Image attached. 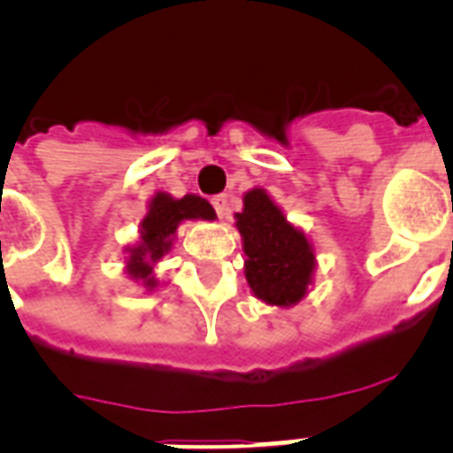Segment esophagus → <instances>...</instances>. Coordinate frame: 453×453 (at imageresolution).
I'll use <instances>...</instances> for the list:
<instances>
[{
  "label": "esophagus",
  "mask_w": 453,
  "mask_h": 453,
  "mask_svg": "<svg viewBox=\"0 0 453 453\" xmlns=\"http://www.w3.org/2000/svg\"><path fill=\"white\" fill-rule=\"evenodd\" d=\"M211 204L216 209V213H219V219H226L227 211H230V197L227 195H216L211 199Z\"/></svg>",
  "instance_id": "obj_1"
}]
</instances>
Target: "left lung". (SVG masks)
I'll return each mask as SVG.
<instances>
[{
  "instance_id": "8db88e82",
  "label": "left lung",
  "mask_w": 453,
  "mask_h": 453,
  "mask_svg": "<svg viewBox=\"0 0 453 453\" xmlns=\"http://www.w3.org/2000/svg\"><path fill=\"white\" fill-rule=\"evenodd\" d=\"M242 234L244 277L251 294L265 305L291 308L308 296L315 280V244L284 216L268 190L244 192V206L234 213Z\"/></svg>"
}]
</instances>
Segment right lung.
Returning a JSON list of instances; mask_svg holds the SVG:
<instances>
[{"label":"right lung","mask_w":453,"mask_h":453,"mask_svg":"<svg viewBox=\"0 0 453 453\" xmlns=\"http://www.w3.org/2000/svg\"><path fill=\"white\" fill-rule=\"evenodd\" d=\"M213 219V206L199 195H185L176 199L169 192H155L138 227V242L124 249V273L145 291H155L159 287L155 265L173 249L178 226L185 220Z\"/></svg>","instance_id":"add662e5"}]
</instances>
